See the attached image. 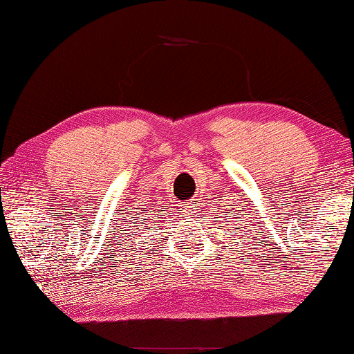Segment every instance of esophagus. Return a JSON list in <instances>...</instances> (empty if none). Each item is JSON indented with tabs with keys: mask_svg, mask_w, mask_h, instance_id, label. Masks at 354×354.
I'll use <instances>...</instances> for the list:
<instances>
[{
	"mask_svg": "<svg viewBox=\"0 0 354 354\" xmlns=\"http://www.w3.org/2000/svg\"><path fill=\"white\" fill-rule=\"evenodd\" d=\"M184 207H186V211L190 214V212L195 211V201H186V203H184Z\"/></svg>",
	"mask_w": 354,
	"mask_h": 354,
	"instance_id": "1",
	"label": "esophagus"
}]
</instances>
